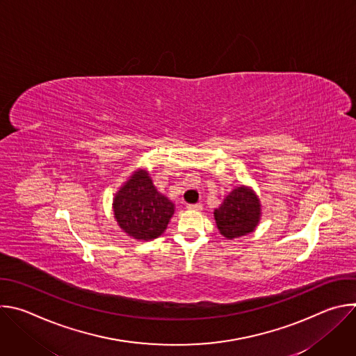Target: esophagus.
<instances>
[{
  "label": "esophagus",
  "instance_id": "obj_1",
  "mask_svg": "<svg viewBox=\"0 0 356 356\" xmlns=\"http://www.w3.org/2000/svg\"><path fill=\"white\" fill-rule=\"evenodd\" d=\"M187 210H191V211H201V210H202V204H188V206H187Z\"/></svg>",
  "mask_w": 356,
  "mask_h": 356
}]
</instances>
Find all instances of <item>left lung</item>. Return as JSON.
<instances>
[{
  "label": "left lung",
  "instance_id": "left-lung-1",
  "mask_svg": "<svg viewBox=\"0 0 356 356\" xmlns=\"http://www.w3.org/2000/svg\"><path fill=\"white\" fill-rule=\"evenodd\" d=\"M261 201L250 187L234 188L214 211L220 234L227 239L239 238L255 231L261 220Z\"/></svg>",
  "mask_w": 356,
  "mask_h": 356
}]
</instances>
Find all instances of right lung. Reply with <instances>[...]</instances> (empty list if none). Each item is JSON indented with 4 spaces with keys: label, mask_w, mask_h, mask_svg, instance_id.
<instances>
[{
    "label": "right lung",
    "mask_w": 356,
    "mask_h": 356,
    "mask_svg": "<svg viewBox=\"0 0 356 356\" xmlns=\"http://www.w3.org/2000/svg\"><path fill=\"white\" fill-rule=\"evenodd\" d=\"M114 217L120 228L135 239L161 236L175 213V204L156 190L146 170H136L114 197Z\"/></svg>",
    "instance_id": "right-lung-1"
}]
</instances>
